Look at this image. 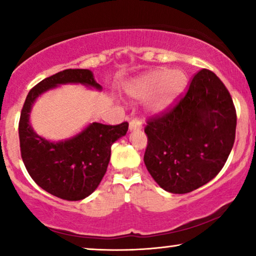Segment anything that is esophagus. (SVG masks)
Returning a JSON list of instances; mask_svg holds the SVG:
<instances>
[{"label": "esophagus", "mask_w": 256, "mask_h": 256, "mask_svg": "<svg viewBox=\"0 0 256 256\" xmlns=\"http://www.w3.org/2000/svg\"><path fill=\"white\" fill-rule=\"evenodd\" d=\"M128 128L130 131H139V130L142 128V123L138 120V118H133V120L130 122Z\"/></svg>", "instance_id": "34e87169"}]
</instances>
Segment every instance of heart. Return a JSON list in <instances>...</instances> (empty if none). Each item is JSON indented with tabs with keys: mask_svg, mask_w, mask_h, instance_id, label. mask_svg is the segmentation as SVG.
I'll return each instance as SVG.
<instances>
[{
	"mask_svg": "<svg viewBox=\"0 0 256 256\" xmlns=\"http://www.w3.org/2000/svg\"><path fill=\"white\" fill-rule=\"evenodd\" d=\"M186 87V76L182 70H156L136 78L128 92L136 98H147L146 108L152 114H161L176 102Z\"/></svg>",
	"mask_w": 256,
	"mask_h": 256,
	"instance_id": "b5f03b06",
	"label": "heart"
}]
</instances>
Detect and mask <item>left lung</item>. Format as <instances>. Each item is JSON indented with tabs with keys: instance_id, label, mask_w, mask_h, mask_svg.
<instances>
[{
	"instance_id": "8db88e82",
	"label": "left lung",
	"mask_w": 256,
	"mask_h": 256,
	"mask_svg": "<svg viewBox=\"0 0 256 256\" xmlns=\"http://www.w3.org/2000/svg\"><path fill=\"white\" fill-rule=\"evenodd\" d=\"M236 128L231 95L220 78L204 68L174 106L147 120L144 162L166 192H190L224 167Z\"/></svg>"
}]
</instances>
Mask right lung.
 <instances>
[{"label": "right lung", "mask_w": 256, "mask_h": 256, "mask_svg": "<svg viewBox=\"0 0 256 256\" xmlns=\"http://www.w3.org/2000/svg\"><path fill=\"white\" fill-rule=\"evenodd\" d=\"M66 84L102 89L89 70H64L34 86L20 112V156L28 172L42 189L61 200H81L95 192L102 181L110 161L111 146L126 134L128 123H92L73 138L58 142L42 138L28 120L32 104L42 92Z\"/></svg>", "instance_id": "right-lung-1"}]
</instances>
